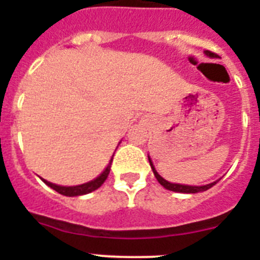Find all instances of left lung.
Wrapping results in <instances>:
<instances>
[{
    "mask_svg": "<svg viewBox=\"0 0 260 260\" xmlns=\"http://www.w3.org/2000/svg\"><path fill=\"white\" fill-rule=\"evenodd\" d=\"M206 54L210 57H217L216 56V53H212L211 50H206ZM148 161H150V165L151 168H152V172L153 174H155L156 180L158 181V183L160 185H162L167 190H171V191H176V192H185V194H195V192H201V191H206V190H208L210 187H212L213 185H216L217 183V181L216 182H212V183H208V185H204V186H189V185H180V183H171L168 182L167 180H164L160 174L156 172L155 167H153L152 161H151L150 156H148Z\"/></svg>",
    "mask_w": 260,
    "mask_h": 260,
    "instance_id": "1",
    "label": "left lung"
}]
</instances>
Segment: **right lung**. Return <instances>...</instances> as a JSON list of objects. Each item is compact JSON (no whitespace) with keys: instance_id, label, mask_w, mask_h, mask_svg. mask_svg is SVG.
I'll list each match as a JSON object with an SVG mask.
<instances>
[{"instance_id":"add662e5","label":"right lung","mask_w":260,"mask_h":260,"mask_svg":"<svg viewBox=\"0 0 260 260\" xmlns=\"http://www.w3.org/2000/svg\"><path fill=\"white\" fill-rule=\"evenodd\" d=\"M112 161H113V157L110 158L109 164L108 167L105 168V171L103 172L98 178L95 180L89 181V182L83 183V185H78V186H58V185H54L52 182H48V181L43 180L45 183H47L49 187H52L53 190H56L57 192L59 194L65 195V197H78V195H84V194H88V192H92L95 191L96 189H99L103 183L105 182V180L108 178V174L110 172V165H112Z\"/></svg>"}]
</instances>
